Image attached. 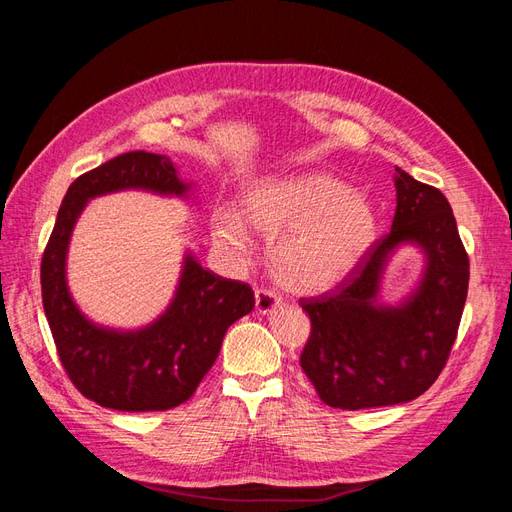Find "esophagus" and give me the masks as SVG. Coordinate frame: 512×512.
Wrapping results in <instances>:
<instances>
[{
	"label": "esophagus",
	"mask_w": 512,
	"mask_h": 512,
	"mask_svg": "<svg viewBox=\"0 0 512 512\" xmlns=\"http://www.w3.org/2000/svg\"><path fill=\"white\" fill-rule=\"evenodd\" d=\"M280 305H282V299L277 297L273 290H267V288H258L256 290V312L271 314Z\"/></svg>",
	"instance_id": "34e87169"
}]
</instances>
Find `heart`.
Wrapping results in <instances>:
<instances>
[{
    "mask_svg": "<svg viewBox=\"0 0 512 512\" xmlns=\"http://www.w3.org/2000/svg\"><path fill=\"white\" fill-rule=\"evenodd\" d=\"M243 215L220 209L213 235L228 250L250 245V228L273 239L275 280L301 294L335 288L365 258L378 235V218L365 194L322 173L265 179L243 196Z\"/></svg>",
    "mask_w": 512,
    "mask_h": 512,
    "instance_id": "heart-1",
    "label": "heart"
}]
</instances>
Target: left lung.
Returning <instances> with one entry per match:
<instances>
[{
  "label": "left lung",
  "instance_id": "left-lung-1",
  "mask_svg": "<svg viewBox=\"0 0 512 512\" xmlns=\"http://www.w3.org/2000/svg\"><path fill=\"white\" fill-rule=\"evenodd\" d=\"M397 170L391 232L374 241L335 290L301 299L312 333L301 367L331 408L361 410L406 404L438 380L457 339L468 297L470 260L446 196ZM416 242L428 256L419 288L397 308L377 303L390 252Z\"/></svg>",
  "mask_w": 512,
  "mask_h": 512
}]
</instances>
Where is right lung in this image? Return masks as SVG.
<instances>
[{
    "instance_id": "right-lung-1",
    "label": "right lung",
    "mask_w": 512,
    "mask_h": 512,
    "mask_svg": "<svg viewBox=\"0 0 512 512\" xmlns=\"http://www.w3.org/2000/svg\"><path fill=\"white\" fill-rule=\"evenodd\" d=\"M128 188L183 196L190 185L179 181L170 158L147 151L121 153L74 179L44 247L42 305L59 361L87 399L121 412H162L194 395L230 324L254 309V290L203 269L188 254L173 303L149 327L113 331L89 322L66 284L72 228L89 198Z\"/></svg>"
}]
</instances>
